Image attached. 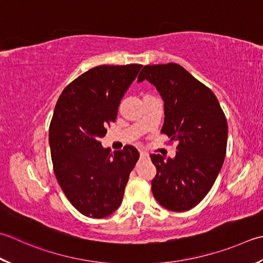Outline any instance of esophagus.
<instances>
[{
  "instance_id": "esophagus-1",
  "label": "esophagus",
  "mask_w": 263,
  "mask_h": 263,
  "mask_svg": "<svg viewBox=\"0 0 263 263\" xmlns=\"http://www.w3.org/2000/svg\"><path fill=\"white\" fill-rule=\"evenodd\" d=\"M148 157V154L145 152H140V158H147Z\"/></svg>"
}]
</instances>
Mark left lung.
Wrapping results in <instances>:
<instances>
[{
	"label": "left lung",
	"mask_w": 263,
	"mask_h": 263,
	"mask_svg": "<svg viewBox=\"0 0 263 263\" xmlns=\"http://www.w3.org/2000/svg\"><path fill=\"white\" fill-rule=\"evenodd\" d=\"M155 85L164 100L162 133L176 141L174 158L152 154L156 176L154 197L163 208L183 212L206 196L217 179L227 151V118L212 90L182 66H145L138 82Z\"/></svg>",
	"instance_id": "obj_1"
}]
</instances>
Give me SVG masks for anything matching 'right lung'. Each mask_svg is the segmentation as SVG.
Masks as SVG:
<instances>
[{
	"label": "right lung",
	"mask_w": 263,
	"mask_h": 263,
	"mask_svg": "<svg viewBox=\"0 0 263 263\" xmlns=\"http://www.w3.org/2000/svg\"><path fill=\"white\" fill-rule=\"evenodd\" d=\"M142 65H102L67 85L49 128L53 171L71 205L101 219L120 206L128 176L139 159L136 147L110 153L100 139L115 122L118 106Z\"/></svg>",
	"instance_id": "obj_1"
}]
</instances>
